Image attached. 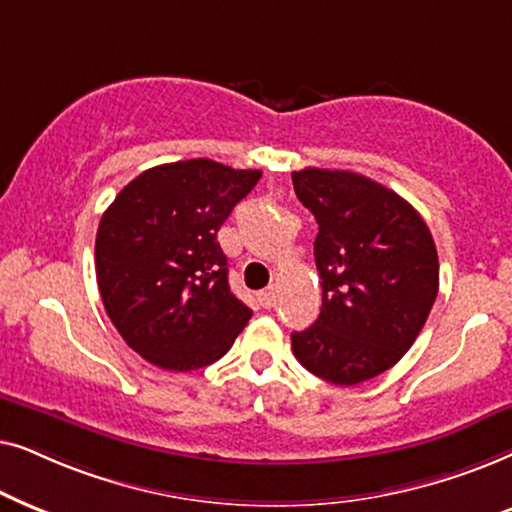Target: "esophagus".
<instances>
[{"instance_id":"1","label":"esophagus","mask_w":512,"mask_h":512,"mask_svg":"<svg viewBox=\"0 0 512 512\" xmlns=\"http://www.w3.org/2000/svg\"><path fill=\"white\" fill-rule=\"evenodd\" d=\"M260 304L264 306V309H271V306L276 304V288H267L260 292Z\"/></svg>"}]
</instances>
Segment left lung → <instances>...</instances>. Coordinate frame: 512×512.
Masks as SVG:
<instances>
[{
	"instance_id": "8db88e82",
	"label": "left lung",
	"mask_w": 512,
	"mask_h": 512,
	"mask_svg": "<svg viewBox=\"0 0 512 512\" xmlns=\"http://www.w3.org/2000/svg\"><path fill=\"white\" fill-rule=\"evenodd\" d=\"M292 185L318 222L313 255L323 288L320 316L292 332V351L330 384H360L419 337L438 297V250L424 217L370 177L304 168Z\"/></svg>"
}]
</instances>
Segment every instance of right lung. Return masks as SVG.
I'll return each mask as SVG.
<instances>
[{"mask_svg": "<svg viewBox=\"0 0 512 512\" xmlns=\"http://www.w3.org/2000/svg\"><path fill=\"white\" fill-rule=\"evenodd\" d=\"M260 177L210 159L163 163L128 182L102 215V304L124 342L161 370L215 363L250 320L229 290L217 231Z\"/></svg>", "mask_w": 512, "mask_h": 512, "instance_id": "1", "label": "right lung"}]
</instances>
